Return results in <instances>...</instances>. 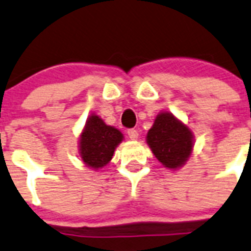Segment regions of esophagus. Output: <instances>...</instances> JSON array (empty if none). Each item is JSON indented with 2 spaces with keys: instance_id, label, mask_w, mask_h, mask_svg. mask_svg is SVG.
<instances>
[{
  "instance_id": "1",
  "label": "esophagus",
  "mask_w": 251,
  "mask_h": 251,
  "mask_svg": "<svg viewBox=\"0 0 251 251\" xmlns=\"http://www.w3.org/2000/svg\"><path fill=\"white\" fill-rule=\"evenodd\" d=\"M127 135H128V138L131 139L132 141H136L139 138V132L136 131V130H134V128H130V130L127 131Z\"/></svg>"
}]
</instances>
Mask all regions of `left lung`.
<instances>
[{
    "label": "left lung",
    "instance_id": "obj_1",
    "mask_svg": "<svg viewBox=\"0 0 251 251\" xmlns=\"http://www.w3.org/2000/svg\"><path fill=\"white\" fill-rule=\"evenodd\" d=\"M147 143L163 167L177 171L191 158L195 148V135L173 113L160 111L148 131Z\"/></svg>",
    "mask_w": 251,
    "mask_h": 251
}]
</instances>
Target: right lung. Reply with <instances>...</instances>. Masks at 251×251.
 I'll list each match as a JSON object with an SVG mask.
<instances>
[{
	"instance_id": "right-lung-1",
	"label": "right lung",
	"mask_w": 251,
	"mask_h": 251,
	"mask_svg": "<svg viewBox=\"0 0 251 251\" xmlns=\"http://www.w3.org/2000/svg\"><path fill=\"white\" fill-rule=\"evenodd\" d=\"M123 141L124 134L119 128L107 125L99 115L92 113L79 134L78 154L86 167L99 171L111 162Z\"/></svg>"
}]
</instances>
